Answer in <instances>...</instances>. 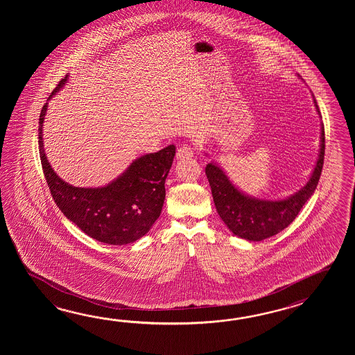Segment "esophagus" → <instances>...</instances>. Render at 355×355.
<instances>
[{"label": "esophagus", "instance_id": "1", "mask_svg": "<svg viewBox=\"0 0 355 355\" xmlns=\"http://www.w3.org/2000/svg\"><path fill=\"white\" fill-rule=\"evenodd\" d=\"M193 155H194V150H193V147H190L188 144L181 146L180 148L176 152L178 159H190V157H193Z\"/></svg>", "mask_w": 355, "mask_h": 355}]
</instances>
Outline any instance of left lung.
Segmentation results:
<instances>
[{
    "label": "left lung",
    "instance_id": "8db88e82",
    "mask_svg": "<svg viewBox=\"0 0 355 355\" xmlns=\"http://www.w3.org/2000/svg\"><path fill=\"white\" fill-rule=\"evenodd\" d=\"M313 103L318 112L315 98ZM320 142L316 166L307 184L293 196L282 200H264L246 196L234 187L218 165L214 162L207 165L205 175L211 185L214 205L232 234L249 241H261L279 234L295 220L302 207L315 193L321 176L324 156V124H321Z\"/></svg>",
    "mask_w": 355,
    "mask_h": 355
}]
</instances>
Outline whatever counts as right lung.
<instances>
[{
    "mask_svg": "<svg viewBox=\"0 0 355 355\" xmlns=\"http://www.w3.org/2000/svg\"><path fill=\"white\" fill-rule=\"evenodd\" d=\"M60 80L52 98L67 83ZM48 103L39 116V153L46 184L60 211L87 236L109 245H127L150 231L165 200V180L171 168L175 146L135 159L115 180L101 188H78L54 173L43 148V123Z\"/></svg>",
    "mask_w": 355,
    "mask_h": 355,
    "instance_id": "right-lung-1",
    "label": "right lung"
}]
</instances>
